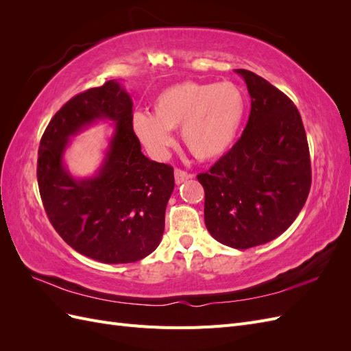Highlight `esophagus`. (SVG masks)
I'll return each mask as SVG.
<instances>
[{
	"mask_svg": "<svg viewBox=\"0 0 351 351\" xmlns=\"http://www.w3.org/2000/svg\"><path fill=\"white\" fill-rule=\"evenodd\" d=\"M193 176L189 174L186 171H183V169H176L174 171V178H176V184H182L184 182H187L189 178H192Z\"/></svg>",
	"mask_w": 351,
	"mask_h": 351,
	"instance_id": "obj_1",
	"label": "esophagus"
}]
</instances>
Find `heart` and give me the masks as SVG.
Segmentation results:
<instances>
[{
  "mask_svg": "<svg viewBox=\"0 0 351 351\" xmlns=\"http://www.w3.org/2000/svg\"><path fill=\"white\" fill-rule=\"evenodd\" d=\"M246 117V98L232 82H183L164 89L154 114H133V132L145 147L162 155L171 146L169 130L180 127V141L199 161H214L230 151Z\"/></svg>",
  "mask_w": 351,
  "mask_h": 351,
  "instance_id": "obj_1",
  "label": "heart"
}]
</instances>
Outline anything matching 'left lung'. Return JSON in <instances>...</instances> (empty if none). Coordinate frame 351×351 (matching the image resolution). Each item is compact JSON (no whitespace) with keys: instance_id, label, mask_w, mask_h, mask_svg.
<instances>
[{"instance_id":"obj_1","label":"left lung","mask_w":351,"mask_h":351,"mask_svg":"<svg viewBox=\"0 0 351 351\" xmlns=\"http://www.w3.org/2000/svg\"><path fill=\"white\" fill-rule=\"evenodd\" d=\"M247 84L250 115L231 151L208 173L205 226L234 249L265 244L289 228L306 204L312 183L302 117L289 97L249 70H234Z\"/></svg>"}]
</instances>
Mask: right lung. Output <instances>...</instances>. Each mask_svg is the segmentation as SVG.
Listing matches in <instances>:
<instances>
[{
  "label": "right lung",
  "mask_w": 351,
  "mask_h": 351,
  "mask_svg": "<svg viewBox=\"0 0 351 351\" xmlns=\"http://www.w3.org/2000/svg\"><path fill=\"white\" fill-rule=\"evenodd\" d=\"M133 101L120 80L71 98L42 136L38 184L52 227L69 246L102 263H130L151 254L164 234L174 169L151 161L133 132ZM99 121L113 124L99 169L70 173L71 137Z\"/></svg>",
  "instance_id": "1"
}]
</instances>
